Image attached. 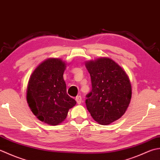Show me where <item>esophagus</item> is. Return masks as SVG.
I'll list each match as a JSON object with an SVG mask.
<instances>
[{
	"instance_id": "1",
	"label": "esophagus",
	"mask_w": 160,
	"mask_h": 160,
	"mask_svg": "<svg viewBox=\"0 0 160 160\" xmlns=\"http://www.w3.org/2000/svg\"><path fill=\"white\" fill-rule=\"evenodd\" d=\"M76 101L78 104H81V102H82V98H81V96H77L76 97Z\"/></svg>"
}]
</instances>
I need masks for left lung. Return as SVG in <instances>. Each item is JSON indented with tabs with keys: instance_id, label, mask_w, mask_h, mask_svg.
Segmentation results:
<instances>
[{
	"instance_id": "left-lung-1",
	"label": "left lung",
	"mask_w": 160,
	"mask_h": 160,
	"mask_svg": "<svg viewBox=\"0 0 160 160\" xmlns=\"http://www.w3.org/2000/svg\"><path fill=\"white\" fill-rule=\"evenodd\" d=\"M85 65L92 82V90L86 95L87 109L99 124H110L121 118L129 106L132 96L129 78L111 58H99Z\"/></svg>"
}]
</instances>
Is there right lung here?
Segmentation results:
<instances>
[{
    "mask_svg": "<svg viewBox=\"0 0 160 160\" xmlns=\"http://www.w3.org/2000/svg\"><path fill=\"white\" fill-rule=\"evenodd\" d=\"M66 63L50 58L36 68L27 88V102L34 115L44 123L57 126L66 119L76 101L68 95L63 72Z\"/></svg>",
    "mask_w": 160,
    "mask_h": 160,
    "instance_id": "obj_1",
    "label": "right lung"
}]
</instances>
